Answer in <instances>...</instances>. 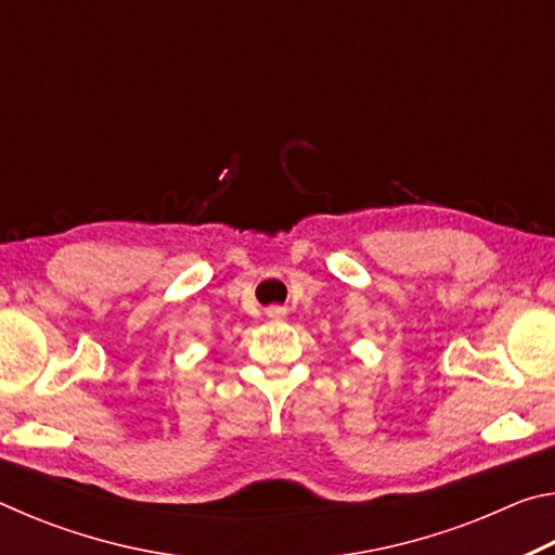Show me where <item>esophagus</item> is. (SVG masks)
Here are the masks:
<instances>
[{
	"instance_id": "obj_1",
	"label": "esophagus",
	"mask_w": 555,
	"mask_h": 555,
	"mask_svg": "<svg viewBox=\"0 0 555 555\" xmlns=\"http://www.w3.org/2000/svg\"><path fill=\"white\" fill-rule=\"evenodd\" d=\"M264 313H267V318H271V321H281V318H286V308L284 306H269Z\"/></svg>"
}]
</instances>
